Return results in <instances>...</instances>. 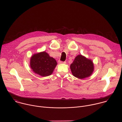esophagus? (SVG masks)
Returning <instances> with one entry per match:
<instances>
[{
	"label": "esophagus",
	"instance_id": "1",
	"mask_svg": "<svg viewBox=\"0 0 122 122\" xmlns=\"http://www.w3.org/2000/svg\"><path fill=\"white\" fill-rule=\"evenodd\" d=\"M58 63H59V64H66V61L63 62V61H60V60L58 61Z\"/></svg>",
	"mask_w": 122,
	"mask_h": 122
}]
</instances>
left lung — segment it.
Instances as JSON below:
<instances>
[{
  "mask_svg": "<svg viewBox=\"0 0 122 122\" xmlns=\"http://www.w3.org/2000/svg\"><path fill=\"white\" fill-rule=\"evenodd\" d=\"M70 68L74 77L82 79L91 75L94 71V66L91 60L80 55L75 57L71 65Z\"/></svg>",
  "mask_w": 122,
  "mask_h": 122,
  "instance_id": "left-lung-1",
  "label": "left lung"
}]
</instances>
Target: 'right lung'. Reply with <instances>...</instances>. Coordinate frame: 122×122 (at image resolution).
Returning <instances> with one entry per match:
<instances>
[{
  "label": "right lung",
  "mask_w": 122,
  "mask_h": 122,
  "mask_svg": "<svg viewBox=\"0 0 122 122\" xmlns=\"http://www.w3.org/2000/svg\"><path fill=\"white\" fill-rule=\"evenodd\" d=\"M57 64L56 61L45 51L33 55L30 61V67L33 72L42 77L53 73Z\"/></svg>",
  "instance_id": "obj_1"
}]
</instances>
